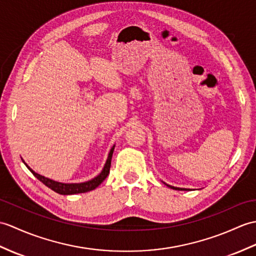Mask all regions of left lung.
Masks as SVG:
<instances>
[{
    "label": "left lung",
    "instance_id": "left-lung-1",
    "mask_svg": "<svg viewBox=\"0 0 256 256\" xmlns=\"http://www.w3.org/2000/svg\"><path fill=\"white\" fill-rule=\"evenodd\" d=\"M164 184H166V186H167L168 188H172V190H178V191H188V188H176V186H169V184H167V183H164Z\"/></svg>",
    "mask_w": 256,
    "mask_h": 256
}]
</instances>
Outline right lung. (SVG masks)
I'll return each instance as SVG.
<instances>
[{"label":"right lung","mask_w":256,"mask_h":256,"mask_svg":"<svg viewBox=\"0 0 256 256\" xmlns=\"http://www.w3.org/2000/svg\"><path fill=\"white\" fill-rule=\"evenodd\" d=\"M114 147L116 145H114L111 147V150L109 152V155L108 158H106V162L104 166V169L101 170L100 174L94 176V179L86 181V182H80V183H62V182H58L54 180H51L49 178H46L44 176H41L37 172H34L29 166L24 162H22L25 164L26 167L28 168V170L32 172V174L37 178L39 181L42 182L44 186H46L49 188L53 190V191L58 193V194H62V195H72V194H78V193H86L89 191H92L96 188H98L101 183L104 182V180L106 179V176H108L109 172H110V167H111V158L112 155H114Z\"/></svg>","instance_id":"1"}]
</instances>
